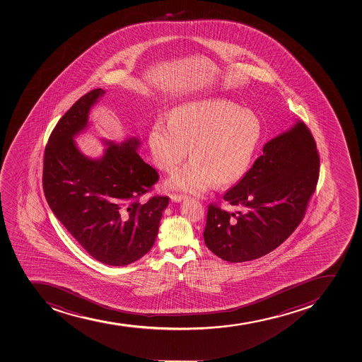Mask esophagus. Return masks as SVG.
I'll list each match as a JSON object with an SVG mask.
<instances>
[{
    "label": "esophagus",
    "instance_id": "34e87169",
    "mask_svg": "<svg viewBox=\"0 0 362 362\" xmlns=\"http://www.w3.org/2000/svg\"><path fill=\"white\" fill-rule=\"evenodd\" d=\"M170 198H171V200L173 202H175V203H180V202H182L184 198H186L185 194H178V193H173L171 196H170Z\"/></svg>",
    "mask_w": 362,
    "mask_h": 362
}]
</instances>
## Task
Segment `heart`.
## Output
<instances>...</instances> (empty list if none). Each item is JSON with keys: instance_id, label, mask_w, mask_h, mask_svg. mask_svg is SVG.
Returning a JSON list of instances; mask_svg holds the SVG:
<instances>
[{"instance_id": "heart-1", "label": "heart", "mask_w": 362, "mask_h": 362, "mask_svg": "<svg viewBox=\"0 0 362 362\" xmlns=\"http://www.w3.org/2000/svg\"><path fill=\"white\" fill-rule=\"evenodd\" d=\"M262 137V123L253 111L225 100L182 104L158 118L148 132V145L159 169L173 173L189 148V164L170 180L173 189L202 193L216 182L232 185L245 176Z\"/></svg>"}]
</instances>
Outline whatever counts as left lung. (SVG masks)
Returning <instances> with one entry per match:
<instances>
[{
  "label": "left lung",
  "mask_w": 362,
  "mask_h": 362,
  "mask_svg": "<svg viewBox=\"0 0 362 362\" xmlns=\"http://www.w3.org/2000/svg\"><path fill=\"white\" fill-rule=\"evenodd\" d=\"M320 157L303 122L273 138L237 185L207 209L204 240L210 251L230 262L255 260L272 252L294 232L317 189Z\"/></svg>",
  "instance_id": "left-lung-1"
}]
</instances>
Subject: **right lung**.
<instances>
[{"instance_id":"obj_1","label":"right lung","mask_w":362,"mask_h":362,"mask_svg":"<svg viewBox=\"0 0 362 362\" xmlns=\"http://www.w3.org/2000/svg\"><path fill=\"white\" fill-rule=\"evenodd\" d=\"M103 93H86L56 124L45 145L42 185L56 218L93 258L124 266L151 250L169 197L141 200L159 175L138 155L136 138L109 143L96 160L76 148L73 137L86 128L90 107Z\"/></svg>"}]
</instances>
